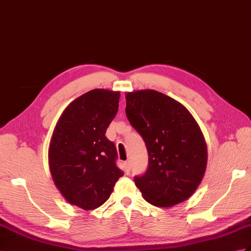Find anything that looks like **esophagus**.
<instances>
[{"mask_svg": "<svg viewBox=\"0 0 251 251\" xmlns=\"http://www.w3.org/2000/svg\"><path fill=\"white\" fill-rule=\"evenodd\" d=\"M130 161H125L124 162V171L126 174H129L130 173Z\"/></svg>", "mask_w": 251, "mask_h": 251, "instance_id": "obj_1", "label": "esophagus"}]
</instances>
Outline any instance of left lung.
<instances>
[{
  "label": "left lung",
  "instance_id": "obj_1",
  "mask_svg": "<svg viewBox=\"0 0 251 251\" xmlns=\"http://www.w3.org/2000/svg\"><path fill=\"white\" fill-rule=\"evenodd\" d=\"M125 111L149 154L147 171L135 176L144 199L162 207L187 200L200 185L207 162L205 140L194 116L154 90L127 93Z\"/></svg>",
  "mask_w": 251,
  "mask_h": 251
}]
</instances>
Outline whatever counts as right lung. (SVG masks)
Segmentation results:
<instances>
[{"mask_svg": "<svg viewBox=\"0 0 251 251\" xmlns=\"http://www.w3.org/2000/svg\"><path fill=\"white\" fill-rule=\"evenodd\" d=\"M120 92L95 89L75 98L64 110L49 145V167L63 197L91 211L106 202L123 172L118 152L104 136L118 113Z\"/></svg>", "mask_w": 251, "mask_h": 251, "instance_id": "add662e5", "label": "right lung"}]
</instances>
